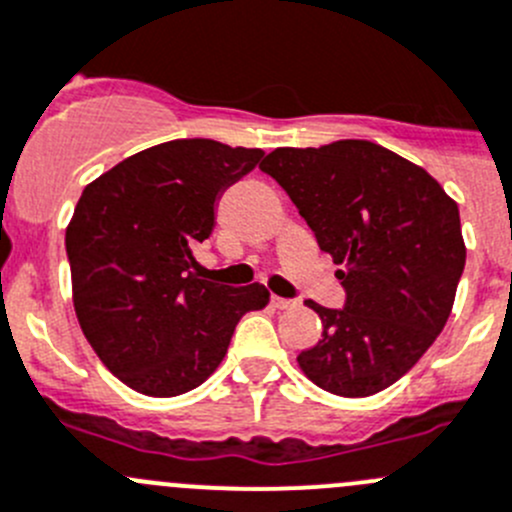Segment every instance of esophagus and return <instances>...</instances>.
<instances>
[{
  "label": "esophagus",
  "mask_w": 512,
  "mask_h": 512,
  "mask_svg": "<svg viewBox=\"0 0 512 512\" xmlns=\"http://www.w3.org/2000/svg\"><path fill=\"white\" fill-rule=\"evenodd\" d=\"M271 304H274L276 309H294L296 301L294 299H281V296H274V299H271Z\"/></svg>",
  "instance_id": "34e87169"
}]
</instances>
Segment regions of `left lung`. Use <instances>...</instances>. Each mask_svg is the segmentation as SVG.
<instances>
[{"instance_id":"left-lung-1","label":"left lung","mask_w":512,"mask_h":512,"mask_svg":"<svg viewBox=\"0 0 512 512\" xmlns=\"http://www.w3.org/2000/svg\"><path fill=\"white\" fill-rule=\"evenodd\" d=\"M259 168L342 264L344 309L304 301L324 332L296 357L301 372L339 397L382 392L420 362L455 304L465 269L457 203L425 168L369 140L276 148Z\"/></svg>"}]
</instances>
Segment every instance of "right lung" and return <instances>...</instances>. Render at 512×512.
<instances>
[{
    "mask_svg": "<svg viewBox=\"0 0 512 512\" xmlns=\"http://www.w3.org/2000/svg\"><path fill=\"white\" fill-rule=\"evenodd\" d=\"M264 150L170 140L87 183L65 231L72 304L90 347L148 397L206 382L233 329L269 304L261 284L218 286L196 274L193 246L213 231V203Z\"/></svg>",
    "mask_w": 512,
    "mask_h": 512,
    "instance_id": "obj_1",
    "label": "right lung"
}]
</instances>
